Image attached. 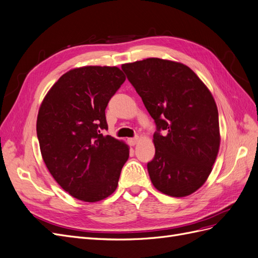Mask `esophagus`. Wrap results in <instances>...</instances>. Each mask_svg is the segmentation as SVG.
<instances>
[{
    "instance_id": "obj_1",
    "label": "esophagus",
    "mask_w": 258,
    "mask_h": 258,
    "mask_svg": "<svg viewBox=\"0 0 258 258\" xmlns=\"http://www.w3.org/2000/svg\"><path fill=\"white\" fill-rule=\"evenodd\" d=\"M138 141H139V137H136V138H130V139H128V143H129V145H131V146L136 145V144L138 143Z\"/></svg>"
}]
</instances>
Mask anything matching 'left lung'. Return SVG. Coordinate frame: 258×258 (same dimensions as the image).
Returning <instances> with one entry per match:
<instances>
[{
  "label": "left lung",
  "mask_w": 258,
  "mask_h": 258,
  "mask_svg": "<svg viewBox=\"0 0 258 258\" xmlns=\"http://www.w3.org/2000/svg\"><path fill=\"white\" fill-rule=\"evenodd\" d=\"M121 69L157 127L155 157L147 163L153 185L171 197L188 196L205 184L220 150L212 93L179 62L147 58Z\"/></svg>",
  "instance_id": "8db88e82"
}]
</instances>
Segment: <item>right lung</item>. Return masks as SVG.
Instances as JSON below:
<instances>
[{
	"label": "right lung",
	"instance_id": "1",
	"mask_svg": "<svg viewBox=\"0 0 258 258\" xmlns=\"http://www.w3.org/2000/svg\"><path fill=\"white\" fill-rule=\"evenodd\" d=\"M124 81L117 67L72 69L53 84L38 110L43 160L56 182L76 199L97 202L118 185L129 147L101 130L107 129L108 101Z\"/></svg>",
	"mask_w": 258,
	"mask_h": 258
}]
</instances>
